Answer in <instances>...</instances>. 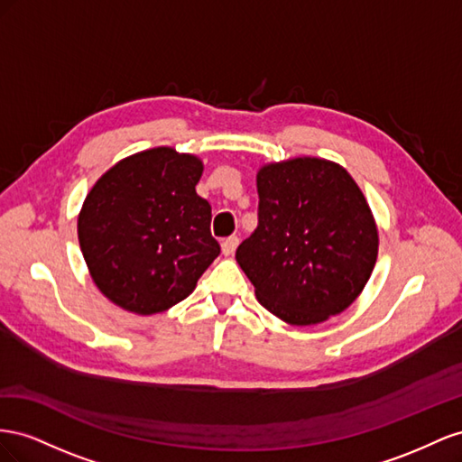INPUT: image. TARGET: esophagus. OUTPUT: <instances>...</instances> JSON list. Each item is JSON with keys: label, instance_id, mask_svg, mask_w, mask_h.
Returning <instances> with one entry per match:
<instances>
[{"label": "esophagus", "instance_id": "1", "mask_svg": "<svg viewBox=\"0 0 462 462\" xmlns=\"http://www.w3.org/2000/svg\"><path fill=\"white\" fill-rule=\"evenodd\" d=\"M240 238L238 236H228L226 240H222V254L224 255H232L236 252V247H238Z\"/></svg>", "mask_w": 462, "mask_h": 462}]
</instances>
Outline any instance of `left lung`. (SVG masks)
Segmentation results:
<instances>
[{
    "label": "left lung",
    "instance_id": "1",
    "mask_svg": "<svg viewBox=\"0 0 462 462\" xmlns=\"http://www.w3.org/2000/svg\"><path fill=\"white\" fill-rule=\"evenodd\" d=\"M257 228L236 249L259 304L315 325L358 298L377 259V228L360 188L338 164L294 158L257 174Z\"/></svg>",
    "mask_w": 462,
    "mask_h": 462
}]
</instances>
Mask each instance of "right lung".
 Returning a JSON list of instances; mask_svg holds the SVG:
<instances>
[{"instance_id": "1", "label": "right lung", "mask_w": 462, "mask_h": 462, "mask_svg": "<svg viewBox=\"0 0 462 462\" xmlns=\"http://www.w3.org/2000/svg\"><path fill=\"white\" fill-rule=\"evenodd\" d=\"M199 158L158 147L125 158L87 195L79 244L92 281L120 308H172L220 255L210 205L197 195Z\"/></svg>"}]
</instances>
